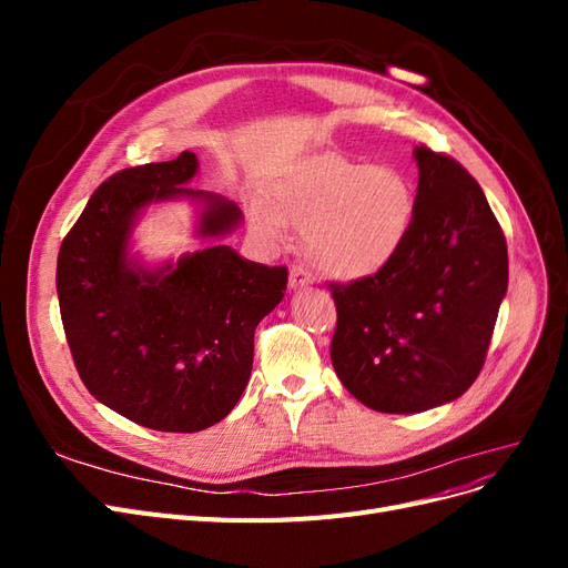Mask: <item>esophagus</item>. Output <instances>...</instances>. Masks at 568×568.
Wrapping results in <instances>:
<instances>
[{"instance_id": "obj_1", "label": "esophagus", "mask_w": 568, "mask_h": 568, "mask_svg": "<svg viewBox=\"0 0 568 568\" xmlns=\"http://www.w3.org/2000/svg\"><path fill=\"white\" fill-rule=\"evenodd\" d=\"M313 284V277H311V272H307L303 265H291V270H288V288H305V286H311Z\"/></svg>"}]
</instances>
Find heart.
<instances>
[{
  "mask_svg": "<svg viewBox=\"0 0 568 568\" xmlns=\"http://www.w3.org/2000/svg\"><path fill=\"white\" fill-rule=\"evenodd\" d=\"M415 217V192L398 168L367 165L322 153L272 184L270 196L248 201L253 232L284 242L288 222L305 225V251L332 280H365L382 272Z\"/></svg>",
  "mask_w": 568,
  "mask_h": 568,
  "instance_id": "b5f03b06",
  "label": "heart"
}]
</instances>
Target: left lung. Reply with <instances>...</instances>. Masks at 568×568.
<instances>
[{
  "label": "left lung",
  "instance_id": "left-lung-1",
  "mask_svg": "<svg viewBox=\"0 0 568 568\" xmlns=\"http://www.w3.org/2000/svg\"><path fill=\"white\" fill-rule=\"evenodd\" d=\"M415 217L398 255L332 284V365L351 395L388 415L450 403L486 363L507 294V242L484 189L455 159L415 146Z\"/></svg>",
  "mask_w": 568,
  "mask_h": 568
}]
</instances>
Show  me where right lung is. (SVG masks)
Returning <instances> with one entry per match:
<instances>
[{
  "label": "right lung",
  "mask_w": 568,
  "mask_h": 568,
  "mask_svg": "<svg viewBox=\"0 0 568 568\" xmlns=\"http://www.w3.org/2000/svg\"><path fill=\"white\" fill-rule=\"evenodd\" d=\"M196 153L120 170L65 234L57 294L82 384L118 415L153 432L194 434L225 419L253 367L255 326L284 298L286 267L244 261L213 244L146 267L130 255L151 203L199 205V239L232 234L242 211L186 184Z\"/></svg>",
  "instance_id": "right-lung-1"
}]
</instances>
